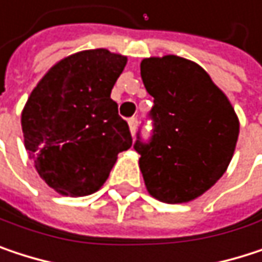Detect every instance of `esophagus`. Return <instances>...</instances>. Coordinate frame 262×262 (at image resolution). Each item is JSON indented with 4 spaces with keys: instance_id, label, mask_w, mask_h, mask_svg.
<instances>
[{
    "instance_id": "esophagus-1",
    "label": "esophagus",
    "mask_w": 262,
    "mask_h": 262,
    "mask_svg": "<svg viewBox=\"0 0 262 262\" xmlns=\"http://www.w3.org/2000/svg\"><path fill=\"white\" fill-rule=\"evenodd\" d=\"M136 127H138V120H136V118H130V120H129V129H130L132 135H135Z\"/></svg>"
}]
</instances>
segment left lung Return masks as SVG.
I'll return each mask as SVG.
<instances>
[{
    "label": "left lung",
    "mask_w": 262,
    "mask_h": 262,
    "mask_svg": "<svg viewBox=\"0 0 262 262\" xmlns=\"http://www.w3.org/2000/svg\"><path fill=\"white\" fill-rule=\"evenodd\" d=\"M141 77L153 97V135L138 139L147 191L164 203H186L217 182L234 156L239 133L235 111L209 74L179 56L148 57Z\"/></svg>",
    "instance_id": "left-lung-1"
}]
</instances>
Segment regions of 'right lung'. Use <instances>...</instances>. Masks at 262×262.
Listing matches in <instances>:
<instances>
[{
    "mask_svg": "<svg viewBox=\"0 0 262 262\" xmlns=\"http://www.w3.org/2000/svg\"><path fill=\"white\" fill-rule=\"evenodd\" d=\"M126 63L109 50H84L57 62L31 91L21 115L24 145L57 192H95L118 153L132 147L129 126L111 98Z\"/></svg>",
    "mask_w": 262,
    "mask_h": 262,
    "instance_id": "1",
    "label": "right lung"
}]
</instances>
